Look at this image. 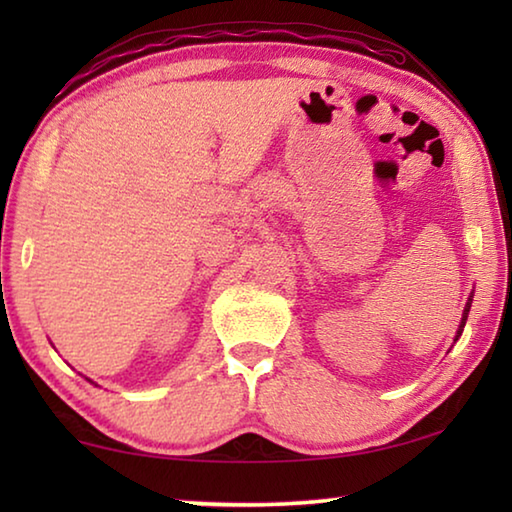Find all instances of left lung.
Wrapping results in <instances>:
<instances>
[{
    "instance_id": "1",
    "label": "left lung",
    "mask_w": 512,
    "mask_h": 512,
    "mask_svg": "<svg viewBox=\"0 0 512 512\" xmlns=\"http://www.w3.org/2000/svg\"><path fill=\"white\" fill-rule=\"evenodd\" d=\"M467 311H470V302H467V307H465V316H463V323H461V329H458V336L463 334V327H465V320H467Z\"/></svg>"
}]
</instances>
